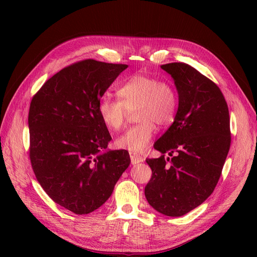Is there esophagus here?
Instances as JSON below:
<instances>
[{
	"instance_id": "obj_1",
	"label": "esophagus",
	"mask_w": 257,
	"mask_h": 257,
	"mask_svg": "<svg viewBox=\"0 0 257 257\" xmlns=\"http://www.w3.org/2000/svg\"><path fill=\"white\" fill-rule=\"evenodd\" d=\"M129 155H130V160H132L133 165H137V163H140V162L144 161V158L138 154H135V152H130Z\"/></svg>"
}]
</instances>
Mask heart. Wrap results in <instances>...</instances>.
<instances>
[{
	"instance_id": "heart-1",
	"label": "heart",
	"mask_w": 257,
	"mask_h": 257,
	"mask_svg": "<svg viewBox=\"0 0 257 257\" xmlns=\"http://www.w3.org/2000/svg\"><path fill=\"white\" fill-rule=\"evenodd\" d=\"M120 99L102 97L98 112L110 130L122 127L129 111H135L137 124L119 136L114 141L119 149L140 154L148 148L156 134V124H171L176 119L179 96L171 83L147 75H134L118 88Z\"/></svg>"
}]
</instances>
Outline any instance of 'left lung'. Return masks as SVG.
<instances>
[{
  "instance_id": "obj_1",
  "label": "left lung",
  "mask_w": 257,
  "mask_h": 257,
  "mask_svg": "<svg viewBox=\"0 0 257 257\" xmlns=\"http://www.w3.org/2000/svg\"><path fill=\"white\" fill-rule=\"evenodd\" d=\"M160 67L174 80L179 107L173 123L154 145L162 156L146 160L152 176L145 195L158 212L182 216L216 187L231 146L230 114L219 87L195 68L184 63Z\"/></svg>"
}]
</instances>
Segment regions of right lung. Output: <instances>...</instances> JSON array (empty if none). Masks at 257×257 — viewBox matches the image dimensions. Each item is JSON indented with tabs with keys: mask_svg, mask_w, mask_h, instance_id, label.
<instances>
[{
	"mask_svg": "<svg viewBox=\"0 0 257 257\" xmlns=\"http://www.w3.org/2000/svg\"><path fill=\"white\" fill-rule=\"evenodd\" d=\"M128 67L85 59L59 70L33 96L29 111L30 159L48 196L75 214H88L111 195L130 165L111 140L98 103Z\"/></svg>",
	"mask_w": 257,
	"mask_h": 257,
	"instance_id": "1",
	"label": "right lung"
}]
</instances>
